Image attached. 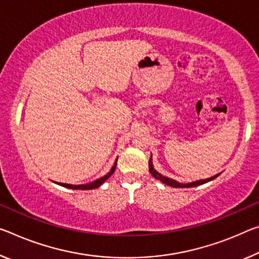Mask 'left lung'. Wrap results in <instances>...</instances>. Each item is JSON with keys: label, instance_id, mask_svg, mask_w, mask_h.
Returning <instances> with one entry per match:
<instances>
[{"label": "left lung", "instance_id": "left-lung-1", "mask_svg": "<svg viewBox=\"0 0 259 259\" xmlns=\"http://www.w3.org/2000/svg\"><path fill=\"white\" fill-rule=\"evenodd\" d=\"M149 170H150V173L152 174V176H153L154 179L160 180V181H161L162 183H165V184H167V186L173 187V188H192V187H197V186H200V184L210 182V181H212V180H214L215 178H218V176L220 175V173H219V174H217L214 176H212V178H208V179H205V180H199V181H195V182H190V183H186V184L180 183L178 181H175V180H171L169 178H166V176H163V175H161L160 173H158V171L153 168V165H152V155H151V158L149 160Z\"/></svg>", "mask_w": 259, "mask_h": 259}]
</instances>
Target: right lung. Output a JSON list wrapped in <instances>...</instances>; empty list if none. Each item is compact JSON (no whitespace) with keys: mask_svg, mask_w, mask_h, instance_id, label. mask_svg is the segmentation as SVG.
<instances>
[{"mask_svg":"<svg viewBox=\"0 0 259 259\" xmlns=\"http://www.w3.org/2000/svg\"><path fill=\"white\" fill-rule=\"evenodd\" d=\"M116 163H117V159L116 161H115L114 166L112 167V169L109 170V173L106 174L105 176H102V178L96 180V181L92 182V183H88V184H79V186H73V184H68V183H57L60 184V186H62L64 188H69V189H75V190H91V189H96V188H99L102 183H104L106 180H107L110 175H112L114 171H115V168H116Z\"/></svg>","mask_w":259,"mask_h":259,"instance_id":"obj_1","label":"right lung"}]
</instances>
